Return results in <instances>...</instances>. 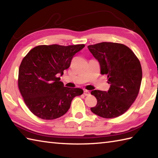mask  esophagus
Segmentation results:
<instances>
[{"instance_id": "34e87169", "label": "esophagus", "mask_w": 158, "mask_h": 158, "mask_svg": "<svg viewBox=\"0 0 158 158\" xmlns=\"http://www.w3.org/2000/svg\"><path fill=\"white\" fill-rule=\"evenodd\" d=\"M84 95H85V96H89V95H90V92L89 91H87V90L85 89L84 90Z\"/></svg>"}]
</instances>
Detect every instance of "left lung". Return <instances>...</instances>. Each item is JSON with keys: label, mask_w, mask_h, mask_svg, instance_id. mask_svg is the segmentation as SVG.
Segmentation results:
<instances>
[{"label": "left lung", "mask_w": 158, "mask_h": 158, "mask_svg": "<svg viewBox=\"0 0 158 158\" xmlns=\"http://www.w3.org/2000/svg\"><path fill=\"white\" fill-rule=\"evenodd\" d=\"M90 52L100 65L102 74L107 75L108 91H92L97 99L93 113L106 118L125 113L136 100L142 81L143 72L139 59L124 44L102 42L88 46Z\"/></svg>", "instance_id": "obj_1"}]
</instances>
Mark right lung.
Masks as SVG:
<instances>
[{
	"instance_id": "obj_1",
	"label": "right lung",
	"mask_w": 158,
	"mask_h": 158,
	"mask_svg": "<svg viewBox=\"0 0 158 158\" xmlns=\"http://www.w3.org/2000/svg\"><path fill=\"white\" fill-rule=\"evenodd\" d=\"M85 46L41 45L24 57L19 67L18 88L32 113L42 119H55L68 111L76 96L82 94L81 89L64 86L58 76Z\"/></svg>"
}]
</instances>
